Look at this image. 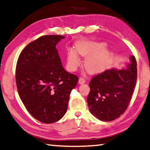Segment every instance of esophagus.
<instances>
[{
  "instance_id": "1",
  "label": "esophagus",
  "mask_w": 150,
  "mask_h": 150,
  "mask_svg": "<svg viewBox=\"0 0 150 150\" xmlns=\"http://www.w3.org/2000/svg\"><path fill=\"white\" fill-rule=\"evenodd\" d=\"M85 82H86V80L83 78V77H80L79 79V83L80 84H84Z\"/></svg>"
}]
</instances>
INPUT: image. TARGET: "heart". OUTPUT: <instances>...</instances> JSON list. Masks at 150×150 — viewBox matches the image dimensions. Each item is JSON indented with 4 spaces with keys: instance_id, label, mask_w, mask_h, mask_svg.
Here are the masks:
<instances>
[{
    "instance_id": "1",
    "label": "heart",
    "mask_w": 150,
    "mask_h": 150,
    "mask_svg": "<svg viewBox=\"0 0 150 150\" xmlns=\"http://www.w3.org/2000/svg\"><path fill=\"white\" fill-rule=\"evenodd\" d=\"M106 45L103 43L80 42L76 45V51L83 57H88L84 66L90 73L96 74L106 70L109 66L111 56L109 52L103 51ZM81 64V60L74 50L70 49L67 54V67L69 71H74Z\"/></svg>"
}]
</instances>
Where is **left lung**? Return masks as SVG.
<instances>
[{"label": "left lung", "mask_w": 150, "mask_h": 150, "mask_svg": "<svg viewBox=\"0 0 150 150\" xmlns=\"http://www.w3.org/2000/svg\"><path fill=\"white\" fill-rule=\"evenodd\" d=\"M130 61L127 69H107L91 79L88 105L90 112L101 121L118 118L129 105L137 79L135 57L131 56Z\"/></svg>", "instance_id": "8db88e82"}]
</instances>
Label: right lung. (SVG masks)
I'll return each mask as SVG.
<instances>
[{
  "mask_svg": "<svg viewBox=\"0 0 150 150\" xmlns=\"http://www.w3.org/2000/svg\"><path fill=\"white\" fill-rule=\"evenodd\" d=\"M65 38L46 35L28 44L19 54L16 69L17 91L26 110L34 118L52 124L66 114L77 75L62 66L56 45Z\"/></svg>",
  "mask_w": 150,
  "mask_h": 150,
  "instance_id": "right-lung-1",
  "label": "right lung"
}]
</instances>
